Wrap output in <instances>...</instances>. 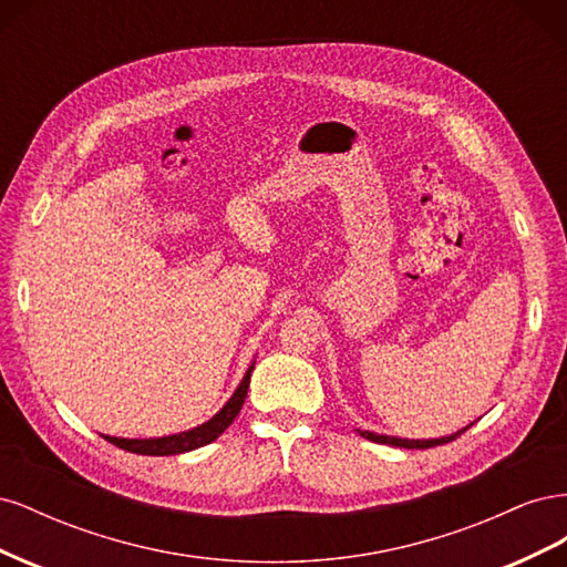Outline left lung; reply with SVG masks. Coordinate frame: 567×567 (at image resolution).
<instances>
[{"mask_svg":"<svg viewBox=\"0 0 567 567\" xmlns=\"http://www.w3.org/2000/svg\"><path fill=\"white\" fill-rule=\"evenodd\" d=\"M466 431V427H463ZM463 431L450 435V437H440V440H402V437H388V435H375V433H362V437L379 442V444H392V447H404V450H427V447H437V444H447L452 440H456Z\"/></svg>","mask_w":567,"mask_h":567,"instance_id":"left-lung-1","label":"left lung"}]
</instances>
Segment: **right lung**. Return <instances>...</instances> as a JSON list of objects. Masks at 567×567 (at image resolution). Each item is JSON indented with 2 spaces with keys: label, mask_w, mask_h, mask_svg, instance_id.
Instances as JSON below:
<instances>
[{
  "label": "right lung",
  "mask_w": 567,
  "mask_h": 567,
  "mask_svg": "<svg viewBox=\"0 0 567 567\" xmlns=\"http://www.w3.org/2000/svg\"><path fill=\"white\" fill-rule=\"evenodd\" d=\"M250 371H252V367L244 375L241 385L236 388L234 398L225 404V409H221L219 414L215 419H210L208 423L194 427V431L169 435V437H158V440H125V437H109V435H104V437L120 450L134 452V454H146V456H169V454H182V452L198 450V447H203V444H210L213 440H217L238 416V411H241V406L246 402V394H248Z\"/></svg>",
  "instance_id": "1"
}]
</instances>
